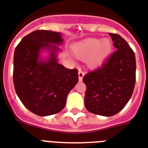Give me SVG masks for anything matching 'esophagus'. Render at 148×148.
Listing matches in <instances>:
<instances>
[{"label":"esophagus","mask_w":148,"mask_h":148,"mask_svg":"<svg viewBox=\"0 0 148 148\" xmlns=\"http://www.w3.org/2000/svg\"><path fill=\"white\" fill-rule=\"evenodd\" d=\"M85 75V72L82 70H79L78 71V77H79V81H82V78Z\"/></svg>","instance_id":"34e87169"}]
</instances>
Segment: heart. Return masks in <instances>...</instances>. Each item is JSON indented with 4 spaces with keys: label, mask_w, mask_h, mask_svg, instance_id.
<instances>
[{
    "label": "heart",
    "mask_w": 148,
    "mask_h": 148,
    "mask_svg": "<svg viewBox=\"0 0 148 148\" xmlns=\"http://www.w3.org/2000/svg\"><path fill=\"white\" fill-rule=\"evenodd\" d=\"M112 43L108 39L87 38L74 44L72 52L75 57L85 60L89 67L96 68L101 66L112 51Z\"/></svg>",
    "instance_id": "1"
}]
</instances>
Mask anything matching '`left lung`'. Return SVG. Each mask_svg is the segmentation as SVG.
I'll list each match as a JSON object with an SVG mask.
<instances>
[{
	"label": "left lung",
	"mask_w": 148,
	"mask_h": 148,
	"mask_svg": "<svg viewBox=\"0 0 148 148\" xmlns=\"http://www.w3.org/2000/svg\"><path fill=\"white\" fill-rule=\"evenodd\" d=\"M115 52L101 67L83 77L86 85L85 108L95 114L113 116L121 110L133 92L136 82L135 53L125 39L110 33Z\"/></svg>",
	"instance_id": "1"
}]
</instances>
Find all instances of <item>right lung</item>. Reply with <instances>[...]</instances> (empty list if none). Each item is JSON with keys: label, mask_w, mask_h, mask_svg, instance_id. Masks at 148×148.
<instances>
[{"label": "right lung", "mask_w": 148, "mask_h": 148, "mask_svg": "<svg viewBox=\"0 0 148 148\" xmlns=\"http://www.w3.org/2000/svg\"><path fill=\"white\" fill-rule=\"evenodd\" d=\"M63 39L60 33L38 29L25 36L16 46L13 60V83L17 96L32 113L49 116L60 112L69 92L78 82L76 68L67 69L56 61L54 51ZM51 49L47 62L39 61L41 49Z\"/></svg>", "instance_id": "right-lung-1"}]
</instances>
